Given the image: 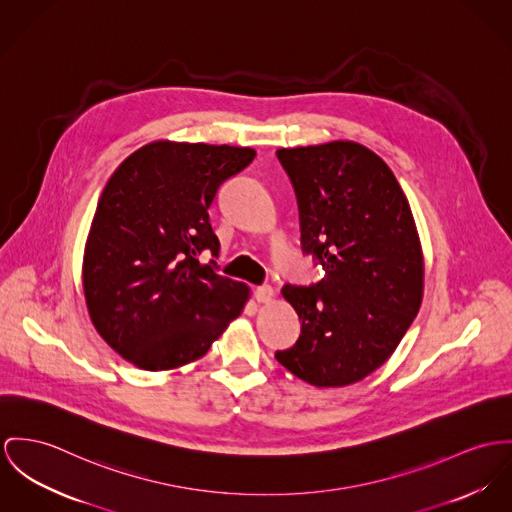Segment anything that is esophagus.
I'll use <instances>...</instances> for the list:
<instances>
[{"mask_svg": "<svg viewBox=\"0 0 512 512\" xmlns=\"http://www.w3.org/2000/svg\"><path fill=\"white\" fill-rule=\"evenodd\" d=\"M273 298H275V290H273L271 286H259V288L255 290V300H257L259 304H271Z\"/></svg>", "mask_w": 512, "mask_h": 512, "instance_id": "obj_1", "label": "esophagus"}]
</instances>
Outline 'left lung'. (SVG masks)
<instances>
[{"instance_id": "1", "label": "left lung", "mask_w": 512, "mask_h": 512, "mask_svg": "<svg viewBox=\"0 0 512 512\" xmlns=\"http://www.w3.org/2000/svg\"><path fill=\"white\" fill-rule=\"evenodd\" d=\"M300 208L302 249L325 278L286 284L302 329L276 360L315 388H343L380 368L419 314L425 257L388 163L353 140L280 148Z\"/></svg>"}]
</instances>
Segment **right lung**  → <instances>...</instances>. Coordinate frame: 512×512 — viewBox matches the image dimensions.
Masks as SVG:
<instances>
[{
	"instance_id": "1",
	"label": "right lung",
	"mask_w": 512,
	"mask_h": 512,
	"mask_svg": "<svg viewBox=\"0 0 512 512\" xmlns=\"http://www.w3.org/2000/svg\"><path fill=\"white\" fill-rule=\"evenodd\" d=\"M253 148L156 140L107 181L83 249L81 286L105 343L142 370L195 362L241 315L251 290L198 263L220 241L208 210Z\"/></svg>"
}]
</instances>
